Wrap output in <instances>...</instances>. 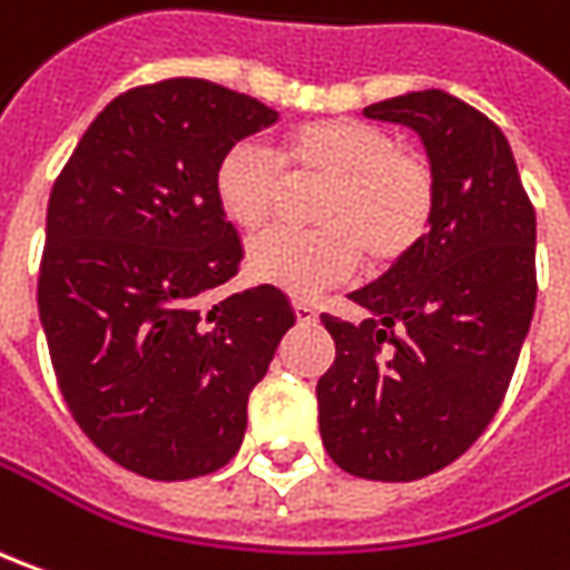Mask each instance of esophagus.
<instances>
[{
    "instance_id": "1",
    "label": "esophagus",
    "mask_w": 570,
    "mask_h": 570,
    "mask_svg": "<svg viewBox=\"0 0 570 570\" xmlns=\"http://www.w3.org/2000/svg\"><path fill=\"white\" fill-rule=\"evenodd\" d=\"M293 312H296V322L299 324H315L318 322V308L312 303H303V299H296L293 303Z\"/></svg>"
}]
</instances>
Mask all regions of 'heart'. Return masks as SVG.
I'll return each mask as SVG.
<instances>
[{"label": "heart", "instance_id": "obj_1", "mask_svg": "<svg viewBox=\"0 0 570 570\" xmlns=\"http://www.w3.org/2000/svg\"><path fill=\"white\" fill-rule=\"evenodd\" d=\"M277 164L255 145H233L214 169V198L229 224L262 233L293 186H324L312 233H271L248 248V274L289 296H315L356 274L360 262L391 267L413 255L435 220L432 164L363 119H318L286 131ZM277 166L282 168L276 169Z\"/></svg>", "mask_w": 570, "mask_h": 570}]
</instances>
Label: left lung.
Wrapping results in <instances>:
<instances>
[{
    "label": "left lung",
    "mask_w": 570,
    "mask_h": 570,
    "mask_svg": "<svg viewBox=\"0 0 570 570\" xmlns=\"http://www.w3.org/2000/svg\"><path fill=\"white\" fill-rule=\"evenodd\" d=\"M410 126L435 169V220L413 255L322 315L337 356L318 429L341 470L413 482L454 463L499 413L537 305V210L501 128L444 90L363 109Z\"/></svg>",
    "instance_id": "8db88e82"
}]
</instances>
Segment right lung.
<instances>
[{
    "label": "right lung",
    "mask_w": 570,
    "mask_h": 570,
    "mask_svg": "<svg viewBox=\"0 0 570 570\" xmlns=\"http://www.w3.org/2000/svg\"><path fill=\"white\" fill-rule=\"evenodd\" d=\"M274 122L205 78L141 85L109 100L52 186L37 277L52 372L81 432L138 476L229 463L248 394L296 322L267 284L205 305L243 262L214 169Z\"/></svg>",
    "instance_id": "1"
}]
</instances>
